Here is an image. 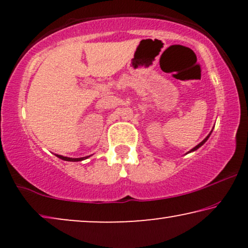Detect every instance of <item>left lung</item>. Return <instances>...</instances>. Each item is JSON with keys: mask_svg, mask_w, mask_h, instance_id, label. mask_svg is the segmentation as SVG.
<instances>
[{"mask_svg": "<svg viewBox=\"0 0 248 248\" xmlns=\"http://www.w3.org/2000/svg\"><path fill=\"white\" fill-rule=\"evenodd\" d=\"M210 134H211V133H210ZM210 134L208 135V137H206V138L204 139V140H203V141L201 142V143H199L198 145H196V147H195V148H193V149H192V150H191V152H192V151H195V150H196V149H199L200 147H201V145H202V144H204V143H205V141H206V140H208V139H209V137H210Z\"/></svg>", "mask_w": 248, "mask_h": 248, "instance_id": "left-lung-1", "label": "left lung"}]
</instances>
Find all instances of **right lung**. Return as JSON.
Here are the masks:
<instances>
[{"label": "right lung", "instance_id": "obj_1", "mask_svg": "<svg viewBox=\"0 0 248 248\" xmlns=\"http://www.w3.org/2000/svg\"><path fill=\"white\" fill-rule=\"evenodd\" d=\"M57 157L60 159H62V160H66V161H81L83 160V159H86L88 157H83V158H67V157H63V155H57Z\"/></svg>", "mask_w": 248, "mask_h": 248}]
</instances>
